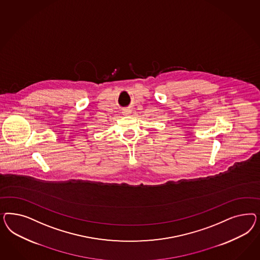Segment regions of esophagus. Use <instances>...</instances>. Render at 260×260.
Masks as SVG:
<instances>
[{"label":"esophagus","mask_w":260,"mask_h":260,"mask_svg":"<svg viewBox=\"0 0 260 260\" xmlns=\"http://www.w3.org/2000/svg\"><path fill=\"white\" fill-rule=\"evenodd\" d=\"M129 113H132V112H131V110H125L124 111H123V114H124V115H128Z\"/></svg>","instance_id":"1"}]
</instances>
